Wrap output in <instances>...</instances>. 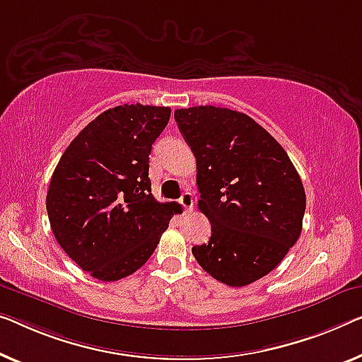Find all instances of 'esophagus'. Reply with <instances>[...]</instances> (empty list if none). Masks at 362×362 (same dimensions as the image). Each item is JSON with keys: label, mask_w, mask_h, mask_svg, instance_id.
I'll return each mask as SVG.
<instances>
[{"label": "esophagus", "mask_w": 362, "mask_h": 362, "mask_svg": "<svg viewBox=\"0 0 362 362\" xmlns=\"http://www.w3.org/2000/svg\"><path fill=\"white\" fill-rule=\"evenodd\" d=\"M179 202H180L182 206L185 208V211H192V208H193V195H192L190 192H183Z\"/></svg>", "instance_id": "obj_1"}]
</instances>
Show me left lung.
<instances>
[{
  "mask_svg": "<svg viewBox=\"0 0 362 362\" xmlns=\"http://www.w3.org/2000/svg\"><path fill=\"white\" fill-rule=\"evenodd\" d=\"M177 127L197 159L198 208L211 223L192 249L204 272L240 288L268 274L298 242L305 192L289 156L242 112L179 109Z\"/></svg>",
  "mask_w": 362,
  "mask_h": 362,
  "instance_id": "left-lung-1",
  "label": "left lung"
}]
</instances>
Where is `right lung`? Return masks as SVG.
I'll use <instances>...</instances> for the list:
<instances>
[{"label":"right lung","instance_id":"right-lung-1","mask_svg":"<svg viewBox=\"0 0 362 362\" xmlns=\"http://www.w3.org/2000/svg\"><path fill=\"white\" fill-rule=\"evenodd\" d=\"M169 107L118 105L100 113L64 151L47 192L53 234L100 281L141 268L169 228L174 203L151 193L149 154Z\"/></svg>","mask_w":362,"mask_h":362}]
</instances>
